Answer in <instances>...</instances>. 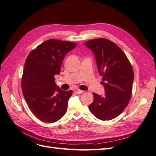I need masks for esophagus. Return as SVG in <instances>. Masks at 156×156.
I'll return each instance as SVG.
<instances>
[{"mask_svg": "<svg viewBox=\"0 0 156 156\" xmlns=\"http://www.w3.org/2000/svg\"><path fill=\"white\" fill-rule=\"evenodd\" d=\"M74 92H75V93H76V94H80L83 93V90H81L77 89V88L74 89Z\"/></svg>", "mask_w": 156, "mask_h": 156, "instance_id": "esophagus-1", "label": "esophagus"}]
</instances>
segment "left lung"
Returning a JSON list of instances; mask_svg holds the SVG:
<instances>
[{
    "label": "left lung",
    "mask_w": 156,
    "mask_h": 156,
    "mask_svg": "<svg viewBox=\"0 0 156 156\" xmlns=\"http://www.w3.org/2000/svg\"><path fill=\"white\" fill-rule=\"evenodd\" d=\"M95 55L105 96L93 93L94 101L88 108L97 119L110 120L117 117L128 105L132 94L134 73L126 54L114 42L105 38L84 44Z\"/></svg>",
    "instance_id": "left-lung-1"
}]
</instances>
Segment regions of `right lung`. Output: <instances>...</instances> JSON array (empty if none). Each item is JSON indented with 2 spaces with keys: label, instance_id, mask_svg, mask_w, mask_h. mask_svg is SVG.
Segmentation results:
<instances>
[{
  "label": "right lung",
  "instance_id": "add662e5",
  "mask_svg": "<svg viewBox=\"0 0 156 156\" xmlns=\"http://www.w3.org/2000/svg\"><path fill=\"white\" fill-rule=\"evenodd\" d=\"M77 44L50 39L30 51L25 60L21 88L27 105L39 120L53 123L67 111L72 90L56 86L55 75L59 74L65 55Z\"/></svg>",
  "mask_w": 156,
  "mask_h": 156
}]
</instances>
